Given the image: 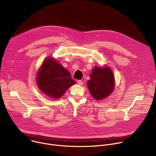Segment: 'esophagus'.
Returning <instances> with one entry per match:
<instances>
[{
    "label": "esophagus",
    "mask_w": 156,
    "mask_h": 156,
    "mask_svg": "<svg viewBox=\"0 0 156 156\" xmlns=\"http://www.w3.org/2000/svg\"><path fill=\"white\" fill-rule=\"evenodd\" d=\"M78 84H79V85L81 86V85L83 84V81H82L81 80H78Z\"/></svg>",
    "instance_id": "1"
}]
</instances>
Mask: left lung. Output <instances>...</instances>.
<instances>
[{
	"label": "left lung",
	"instance_id": "left-lung-1",
	"mask_svg": "<svg viewBox=\"0 0 156 156\" xmlns=\"http://www.w3.org/2000/svg\"><path fill=\"white\" fill-rule=\"evenodd\" d=\"M87 86L91 96L97 101L108 96L114 89V76L109 67H94Z\"/></svg>",
	"mask_w": 156,
	"mask_h": 156
}]
</instances>
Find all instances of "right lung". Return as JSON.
<instances>
[{
	"mask_svg": "<svg viewBox=\"0 0 156 156\" xmlns=\"http://www.w3.org/2000/svg\"><path fill=\"white\" fill-rule=\"evenodd\" d=\"M36 81L39 90L53 99H59L76 83L70 72L52 57L44 60L37 72Z\"/></svg>",
	"mask_w": 156,
	"mask_h": 156,
	"instance_id": "1",
	"label": "right lung"
}]
</instances>
